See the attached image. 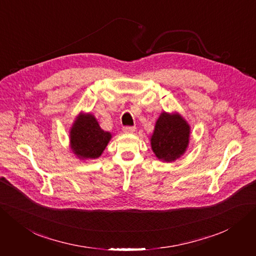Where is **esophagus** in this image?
I'll return each instance as SVG.
<instances>
[{"label": "esophagus", "mask_w": 256, "mask_h": 256, "mask_svg": "<svg viewBox=\"0 0 256 256\" xmlns=\"http://www.w3.org/2000/svg\"><path fill=\"white\" fill-rule=\"evenodd\" d=\"M122 131L126 134H134L136 131V127H131V126H125L122 127Z\"/></svg>", "instance_id": "obj_1"}]
</instances>
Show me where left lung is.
Segmentation results:
<instances>
[{"mask_svg":"<svg viewBox=\"0 0 256 256\" xmlns=\"http://www.w3.org/2000/svg\"><path fill=\"white\" fill-rule=\"evenodd\" d=\"M190 126L180 114L162 112L150 138L156 157L166 162L180 158L189 145Z\"/></svg>","mask_w":256,"mask_h":256,"instance_id":"obj_1","label":"left lung"}]
</instances>
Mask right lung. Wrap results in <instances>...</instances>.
Wrapping results in <instances>:
<instances>
[{"instance_id": "add662e5", "label": "right lung", "mask_w": 256, "mask_h": 256, "mask_svg": "<svg viewBox=\"0 0 256 256\" xmlns=\"http://www.w3.org/2000/svg\"><path fill=\"white\" fill-rule=\"evenodd\" d=\"M72 152L82 160L97 159L111 140L112 134L100 128L90 113H80L69 132Z\"/></svg>"}]
</instances>
